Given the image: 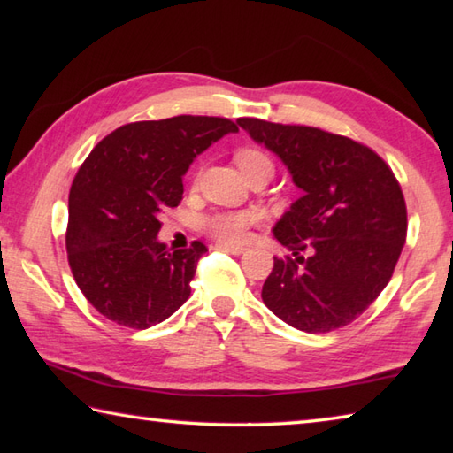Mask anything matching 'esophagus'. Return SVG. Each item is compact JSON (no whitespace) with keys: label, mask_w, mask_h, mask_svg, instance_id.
Returning a JSON list of instances; mask_svg holds the SVG:
<instances>
[{"label":"esophagus","mask_w":453,"mask_h":453,"mask_svg":"<svg viewBox=\"0 0 453 453\" xmlns=\"http://www.w3.org/2000/svg\"><path fill=\"white\" fill-rule=\"evenodd\" d=\"M216 248L221 251H227V254H234V256H240L243 251L242 245H229V243H218Z\"/></svg>","instance_id":"34e87169"}]
</instances>
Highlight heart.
<instances>
[{
	"label": "heart",
	"mask_w": 453,
	"mask_h": 453,
	"mask_svg": "<svg viewBox=\"0 0 453 453\" xmlns=\"http://www.w3.org/2000/svg\"><path fill=\"white\" fill-rule=\"evenodd\" d=\"M235 162L240 164L243 173L254 170V167L267 165L273 170V164L265 151L257 148H243L235 153ZM257 213L250 210L242 211H216L202 218V229L221 243H242L251 226L257 224Z\"/></svg>",
	"instance_id": "b5f03b06"
}]
</instances>
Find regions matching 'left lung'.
<instances>
[{
  "label": "left lung",
  "instance_id": "left-lung-1",
  "mask_svg": "<svg viewBox=\"0 0 453 453\" xmlns=\"http://www.w3.org/2000/svg\"><path fill=\"white\" fill-rule=\"evenodd\" d=\"M280 156L303 189L273 227L291 256L273 257L262 300L308 334H326L362 316L392 280L408 235L400 181L372 148L310 126L237 119Z\"/></svg>",
  "mask_w": 453,
  "mask_h": 453
}]
</instances>
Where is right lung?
<instances>
[{
    "instance_id": "right-lung-1",
    "label": "right lung",
    "mask_w": 453,
    "mask_h": 453,
    "mask_svg": "<svg viewBox=\"0 0 453 453\" xmlns=\"http://www.w3.org/2000/svg\"><path fill=\"white\" fill-rule=\"evenodd\" d=\"M232 132L226 118L175 116L126 124L91 150L70 189L65 250L75 283L104 318L148 329L186 303L208 248L167 250L156 240L159 218L180 205L181 175L197 153Z\"/></svg>"
}]
</instances>
